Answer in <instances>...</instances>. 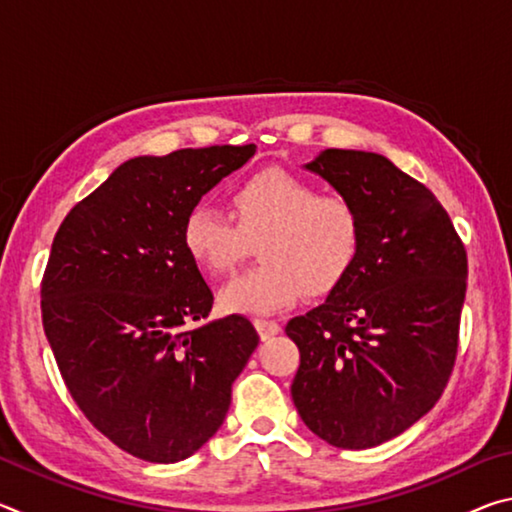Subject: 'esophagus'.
Listing matches in <instances>:
<instances>
[{
	"label": "esophagus",
	"instance_id": "esophagus-1",
	"mask_svg": "<svg viewBox=\"0 0 512 512\" xmlns=\"http://www.w3.org/2000/svg\"><path fill=\"white\" fill-rule=\"evenodd\" d=\"M255 327H257L259 336H262V341L271 339V336H275V334H280V329H282L280 323H275V320H264V318H257Z\"/></svg>",
	"mask_w": 512,
	"mask_h": 512
}]
</instances>
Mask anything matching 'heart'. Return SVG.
I'll return each instance as SVG.
<instances>
[{"mask_svg": "<svg viewBox=\"0 0 512 512\" xmlns=\"http://www.w3.org/2000/svg\"><path fill=\"white\" fill-rule=\"evenodd\" d=\"M230 212L198 203L185 214L180 241L210 275H225L257 244V266L225 284L228 314L266 316L296 305L302 293L327 296L348 277L361 248L357 207L341 194H318L309 180L264 169L232 187Z\"/></svg>", "mask_w": 512, "mask_h": 512, "instance_id": "b5f03b06", "label": "heart"}]
</instances>
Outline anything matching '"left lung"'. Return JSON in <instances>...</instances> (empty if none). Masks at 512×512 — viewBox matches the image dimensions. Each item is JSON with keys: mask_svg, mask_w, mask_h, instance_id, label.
<instances>
[{"mask_svg": "<svg viewBox=\"0 0 512 512\" xmlns=\"http://www.w3.org/2000/svg\"><path fill=\"white\" fill-rule=\"evenodd\" d=\"M309 171L357 207L361 248L323 305L287 323L302 422L341 449L400 436L454 370L467 253L427 187L377 153L325 149Z\"/></svg>", "mask_w": 512, "mask_h": 512, "instance_id": "left-lung-1", "label": "left lung"}]
</instances>
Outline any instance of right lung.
Returning <instances> with one entry per match:
<instances>
[{"label":"right lung","instance_id":"1","mask_svg":"<svg viewBox=\"0 0 512 512\" xmlns=\"http://www.w3.org/2000/svg\"><path fill=\"white\" fill-rule=\"evenodd\" d=\"M255 144L140 155L76 203L51 244L42 325L85 418L124 452L178 463L223 424L259 336L214 296L180 241L185 214Z\"/></svg>","mask_w":512,"mask_h":512}]
</instances>
